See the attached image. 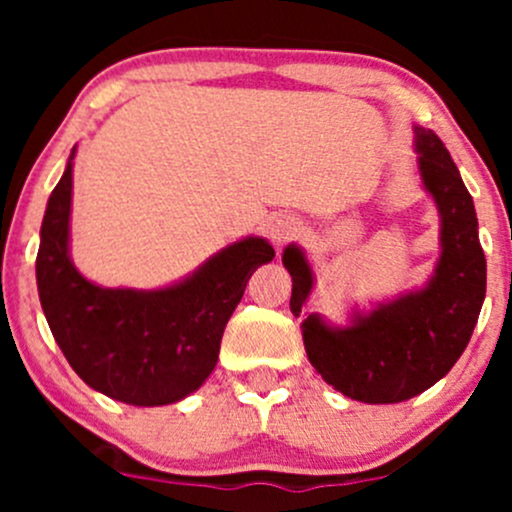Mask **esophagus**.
<instances>
[{
    "instance_id": "34e87169",
    "label": "esophagus",
    "mask_w": 512,
    "mask_h": 512,
    "mask_svg": "<svg viewBox=\"0 0 512 512\" xmlns=\"http://www.w3.org/2000/svg\"><path fill=\"white\" fill-rule=\"evenodd\" d=\"M298 233H301V221H298L296 216H289V214L276 216V219L272 221V226H269V236H272L274 245L291 243Z\"/></svg>"
}]
</instances>
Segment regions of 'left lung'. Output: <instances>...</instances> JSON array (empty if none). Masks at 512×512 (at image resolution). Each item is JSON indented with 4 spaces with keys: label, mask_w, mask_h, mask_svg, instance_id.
Returning <instances> with one entry per match:
<instances>
[{
    "label": "left lung",
    "mask_w": 512,
    "mask_h": 512,
    "mask_svg": "<svg viewBox=\"0 0 512 512\" xmlns=\"http://www.w3.org/2000/svg\"><path fill=\"white\" fill-rule=\"evenodd\" d=\"M416 149L421 178L443 219V252L426 289L332 330L317 315L303 313L313 274L296 245L284 250L293 281L291 313L303 315L308 361L325 383L358 402H404L436 385L467 349L486 296V257L472 195L433 129H416Z\"/></svg>",
    "instance_id": "8db88e82"
}]
</instances>
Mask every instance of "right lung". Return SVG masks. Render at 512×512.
Returning a JSON list of instances; mask_svg holds the SVG:
<instances>
[{"mask_svg":"<svg viewBox=\"0 0 512 512\" xmlns=\"http://www.w3.org/2000/svg\"><path fill=\"white\" fill-rule=\"evenodd\" d=\"M69 209L72 158L50 195L35 260L40 305L64 358L88 387L117 402H180L214 370L228 317L274 248L262 238L240 240L170 289H101L69 260Z\"/></svg>","mask_w":512,"mask_h":512,"instance_id":"add662e5","label":"right lung"}]
</instances>
